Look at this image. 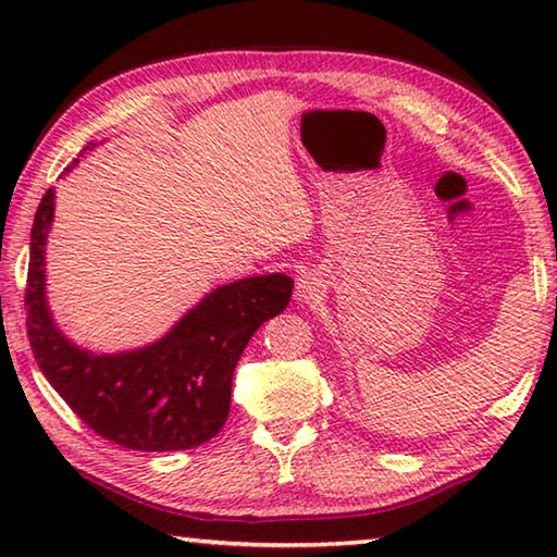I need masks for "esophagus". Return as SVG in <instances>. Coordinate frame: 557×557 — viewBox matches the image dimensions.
Here are the masks:
<instances>
[{
  "label": "esophagus",
  "mask_w": 557,
  "mask_h": 557,
  "mask_svg": "<svg viewBox=\"0 0 557 557\" xmlns=\"http://www.w3.org/2000/svg\"><path fill=\"white\" fill-rule=\"evenodd\" d=\"M322 277H317V272L307 270L301 272L297 277V299L299 301H312L319 297V292H322Z\"/></svg>",
  "instance_id": "1"
}]
</instances>
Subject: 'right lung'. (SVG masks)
<instances>
[{
  "label": "right lung",
  "mask_w": 557,
  "mask_h": 557,
  "mask_svg": "<svg viewBox=\"0 0 557 557\" xmlns=\"http://www.w3.org/2000/svg\"><path fill=\"white\" fill-rule=\"evenodd\" d=\"M96 145H88L83 157ZM78 164V159L65 169ZM55 191L36 209L26 277V332L53 391L100 437L137 451L191 449L228 420L231 383L250 336L282 314L295 280L280 272L211 289L154 344L96 354L65 336L46 301V240Z\"/></svg>",
  "instance_id": "right-lung-1"
}]
</instances>
